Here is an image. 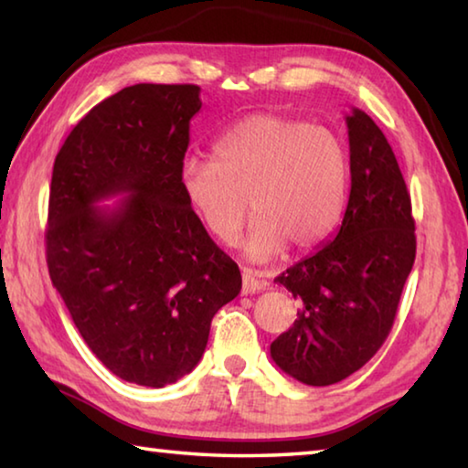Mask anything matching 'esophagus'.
I'll return each instance as SVG.
<instances>
[{
	"instance_id": "1",
	"label": "esophagus",
	"mask_w": 468,
	"mask_h": 468,
	"mask_svg": "<svg viewBox=\"0 0 468 468\" xmlns=\"http://www.w3.org/2000/svg\"><path fill=\"white\" fill-rule=\"evenodd\" d=\"M266 281L260 279L258 272L248 271V268H243V274H241V289L245 295H251V292H260L266 289Z\"/></svg>"
}]
</instances>
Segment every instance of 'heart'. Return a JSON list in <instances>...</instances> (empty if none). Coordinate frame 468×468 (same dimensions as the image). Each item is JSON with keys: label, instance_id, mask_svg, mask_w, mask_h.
Here are the masks:
<instances>
[{"label": "heart", "instance_id": "heart-1", "mask_svg": "<svg viewBox=\"0 0 468 468\" xmlns=\"http://www.w3.org/2000/svg\"><path fill=\"white\" fill-rule=\"evenodd\" d=\"M351 163L335 132L281 115H251L220 133L212 158L189 156L179 187L189 210L220 243H241L253 262H268L291 243L303 251L330 235L346 200Z\"/></svg>", "mask_w": 468, "mask_h": 468}]
</instances>
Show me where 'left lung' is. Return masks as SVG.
Instances as JSON below:
<instances>
[{"label":"left lung","mask_w":468,"mask_h":468,"mask_svg":"<svg viewBox=\"0 0 468 468\" xmlns=\"http://www.w3.org/2000/svg\"><path fill=\"white\" fill-rule=\"evenodd\" d=\"M351 194L335 237L274 282L299 301L297 320L271 345L284 374L330 386L361 369L390 332L415 262L410 196L382 130L366 111L345 117Z\"/></svg>","instance_id":"obj_1"}]
</instances>
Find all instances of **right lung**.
<instances>
[{
	"instance_id": "add662e5",
	"label": "right lung",
	"mask_w": 468,
	"mask_h": 468,
	"mask_svg": "<svg viewBox=\"0 0 468 468\" xmlns=\"http://www.w3.org/2000/svg\"><path fill=\"white\" fill-rule=\"evenodd\" d=\"M196 84H133L92 107L55 156L47 266L84 343L125 382L163 388L202 359L241 272L189 210L179 169ZM123 195L113 207H97Z\"/></svg>"
}]
</instances>
